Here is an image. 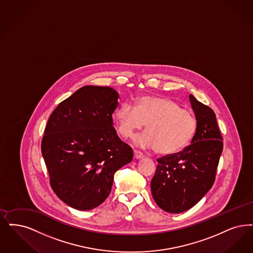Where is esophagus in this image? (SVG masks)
Segmentation results:
<instances>
[{
    "label": "esophagus",
    "instance_id": "1",
    "mask_svg": "<svg viewBox=\"0 0 253 253\" xmlns=\"http://www.w3.org/2000/svg\"><path fill=\"white\" fill-rule=\"evenodd\" d=\"M133 156H134L135 159H141L144 155H143V153H142L141 152L134 150V151H133Z\"/></svg>",
    "mask_w": 253,
    "mask_h": 253
}]
</instances>
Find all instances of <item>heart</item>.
<instances>
[{
    "mask_svg": "<svg viewBox=\"0 0 253 253\" xmlns=\"http://www.w3.org/2000/svg\"><path fill=\"white\" fill-rule=\"evenodd\" d=\"M115 118L118 131L124 138L131 137L146 124L147 131L136 136L134 144L144 149L154 148L163 155L182 151L198 129V121L191 112L166 98L143 97L135 107L124 101L117 109Z\"/></svg>",
    "mask_w": 253,
    "mask_h": 253,
    "instance_id": "b5f03b06",
    "label": "heart"
}]
</instances>
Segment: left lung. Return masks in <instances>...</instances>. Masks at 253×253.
<instances>
[{"label":"left lung","instance_id":"1","mask_svg":"<svg viewBox=\"0 0 253 253\" xmlns=\"http://www.w3.org/2000/svg\"><path fill=\"white\" fill-rule=\"evenodd\" d=\"M189 100L198 121L196 134L182 152L157 159L151 182L157 205L172 213L189 210L212 188L222 153L223 138L214 112L191 94Z\"/></svg>","mask_w":253,"mask_h":253}]
</instances>
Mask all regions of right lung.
Here are the masks:
<instances>
[{
    "label": "right lung",
    "instance_id": "obj_1",
    "mask_svg": "<svg viewBox=\"0 0 253 253\" xmlns=\"http://www.w3.org/2000/svg\"><path fill=\"white\" fill-rule=\"evenodd\" d=\"M119 93L84 85L51 113L41 152L51 188L80 211L98 207L111 192L114 175L132 160L131 148L113 127Z\"/></svg>",
    "mask_w": 253,
    "mask_h": 253
}]
</instances>
